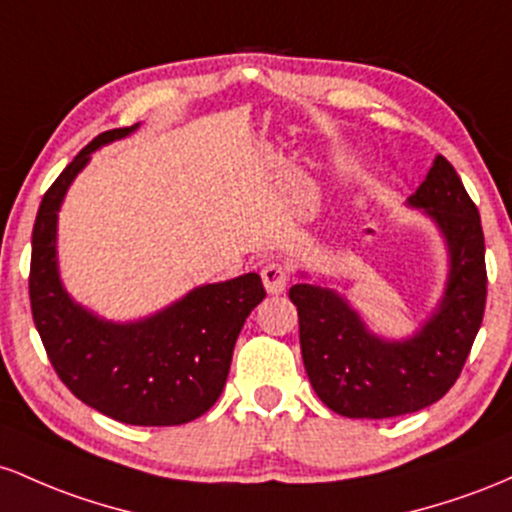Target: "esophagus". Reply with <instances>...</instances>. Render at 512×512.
Wrapping results in <instances>:
<instances>
[{
	"label": "esophagus",
	"mask_w": 512,
	"mask_h": 512,
	"mask_svg": "<svg viewBox=\"0 0 512 512\" xmlns=\"http://www.w3.org/2000/svg\"><path fill=\"white\" fill-rule=\"evenodd\" d=\"M261 278L268 295H280L287 287V271L280 263H266L261 271Z\"/></svg>",
	"instance_id": "obj_1"
}]
</instances>
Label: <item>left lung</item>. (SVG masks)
Here are the masks:
<instances>
[{"mask_svg":"<svg viewBox=\"0 0 512 512\" xmlns=\"http://www.w3.org/2000/svg\"><path fill=\"white\" fill-rule=\"evenodd\" d=\"M406 205L435 222L447 249L438 307L411 336H377L346 297L309 283L307 273L290 287L309 382L331 411L346 418H394L442 399L457 382L484 319V232L455 166L438 154Z\"/></svg>","mask_w":512,"mask_h":512,"instance_id":"obj_1","label":"left lung"}]
</instances>
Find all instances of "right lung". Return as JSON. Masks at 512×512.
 Listing matches in <instances>:
<instances>
[{
  "label": "right lung",
  "mask_w": 512,
  "mask_h": 512,
  "mask_svg": "<svg viewBox=\"0 0 512 512\" xmlns=\"http://www.w3.org/2000/svg\"><path fill=\"white\" fill-rule=\"evenodd\" d=\"M137 128L101 132L43 195L33 225L31 312L57 377L86 406L130 426H181L220 399L241 326L266 290L261 275L244 273L193 287L137 321L103 319L72 300L57 266V212L91 154Z\"/></svg>",
  "instance_id": "1"
}]
</instances>
